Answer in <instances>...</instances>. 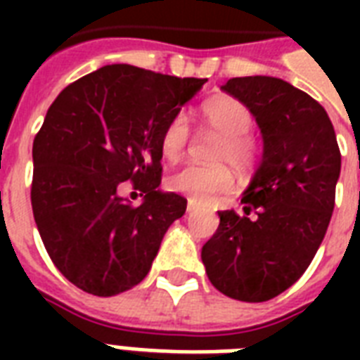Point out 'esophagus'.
<instances>
[{
	"instance_id": "34e87169",
	"label": "esophagus",
	"mask_w": 360,
	"mask_h": 360,
	"mask_svg": "<svg viewBox=\"0 0 360 360\" xmlns=\"http://www.w3.org/2000/svg\"><path fill=\"white\" fill-rule=\"evenodd\" d=\"M186 213L192 214V213H196V205L192 202H188V205H186Z\"/></svg>"
}]
</instances>
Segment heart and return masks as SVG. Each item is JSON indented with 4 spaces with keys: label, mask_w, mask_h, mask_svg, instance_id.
I'll return each instance as SVG.
<instances>
[{
    "label": "heart",
    "mask_w": 360,
    "mask_h": 360,
    "mask_svg": "<svg viewBox=\"0 0 360 360\" xmlns=\"http://www.w3.org/2000/svg\"><path fill=\"white\" fill-rule=\"evenodd\" d=\"M203 129L219 140L211 151V166L186 164L168 177L174 192L185 194L194 203H205L217 194L228 192L233 185V174L228 164L246 169L256 157V141L248 134L254 127V114L245 103L233 97H217L200 110ZM191 129L185 115H175L162 130L160 153L166 160H177L185 153ZM226 164L224 165V162Z\"/></svg>",
    "instance_id": "heart-1"
}]
</instances>
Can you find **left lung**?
Returning <instances> with one entry per match:
<instances>
[{
	"mask_svg": "<svg viewBox=\"0 0 360 360\" xmlns=\"http://www.w3.org/2000/svg\"><path fill=\"white\" fill-rule=\"evenodd\" d=\"M222 91L250 108L263 153L240 198L245 214L219 211L202 262L220 293L263 302L295 284L316 256L335 209L340 149L323 106L288 82L243 76Z\"/></svg>",
	"mask_w": 360,
	"mask_h": 360,
	"instance_id": "8db88e82",
	"label": "left lung"
}]
</instances>
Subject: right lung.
<instances>
[{
  "label": "right lung",
  "mask_w": 360,
  "mask_h": 360,
  "mask_svg": "<svg viewBox=\"0 0 360 360\" xmlns=\"http://www.w3.org/2000/svg\"><path fill=\"white\" fill-rule=\"evenodd\" d=\"M207 80L106 65L59 93L33 141L31 207L65 278L112 297L146 278L186 200L162 192L164 127ZM124 180L146 194L132 206Z\"/></svg>",
  "instance_id": "1"
}]
</instances>
